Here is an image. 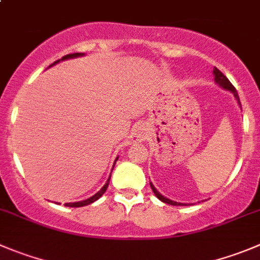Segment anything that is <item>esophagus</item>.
Masks as SVG:
<instances>
[{
    "label": "esophagus",
    "instance_id": "34e87169",
    "mask_svg": "<svg viewBox=\"0 0 260 260\" xmlns=\"http://www.w3.org/2000/svg\"><path fill=\"white\" fill-rule=\"evenodd\" d=\"M145 135H147V133H145V128L143 127L142 125H138V126H135V128L133 130L132 140L133 142H143V140L145 139Z\"/></svg>",
    "mask_w": 260,
    "mask_h": 260
}]
</instances>
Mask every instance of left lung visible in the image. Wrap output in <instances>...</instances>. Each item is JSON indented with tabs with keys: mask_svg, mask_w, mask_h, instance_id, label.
Listing matches in <instances>:
<instances>
[{
	"mask_svg": "<svg viewBox=\"0 0 260 260\" xmlns=\"http://www.w3.org/2000/svg\"><path fill=\"white\" fill-rule=\"evenodd\" d=\"M213 75H214V81H216L217 85H219V86H221V88L226 89V90L231 91L232 94H234L235 100L237 101V105H239L240 108H241V103H240L239 94H237V91H236V89L234 88V85H232V84L230 83L229 79H227L226 76H224L223 74H222L221 71H219L217 68L213 69ZM150 187H152V190H153V192H154V195L158 198V199L160 200V202L167 203V204H170V206H189V204H185V203H177V202H174V200L169 199V198L163 197V195L160 194L159 191H157V189H155L154 185H153L152 182H150Z\"/></svg>",
	"mask_w": 260,
	"mask_h": 260,
	"instance_id": "left-lung-1",
	"label": "left lung"
}]
</instances>
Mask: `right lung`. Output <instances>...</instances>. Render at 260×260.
Segmentation results:
<instances>
[{"instance_id": "add662e5", "label": "right lung", "mask_w": 260, "mask_h": 260, "mask_svg": "<svg viewBox=\"0 0 260 260\" xmlns=\"http://www.w3.org/2000/svg\"><path fill=\"white\" fill-rule=\"evenodd\" d=\"M81 56H84V53H71V54H66V56H63V57L61 58V60H57V61H56V62L52 63L51 66L56 65V63H58V62H60V61H65V60H70V58L81 57ZM51 66H49V68H51ZM117 159H118V157L116 158V160H117ZM116 160H115V163H116ZM113 166H115V165H113ZM112 170H113V167H112ZM110 179H111V175H110V177H108L107 182H106V184H105V186H103L102 189L100 190V191L95 192V194L93 195V197L88 198V199H85V200H81V202L66 203L65 206H66V207H71V208H78V207H85V206H88V204H91V203H94L95 200L100 199V198L102 197V195L106 192V190H107V187H108V184H110Z\"/></svg>"}]
</instances>
